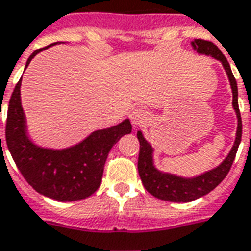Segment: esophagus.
I'll list each match as a JSON object with an SVG mask.
<instances>
[{
  "label": "esophagus",
  "mask_w": 251,
  "mask_h": 251,
  "mask_svg": "<svg viewBox=\"0 0 251 251\" xmlns=\"http://www.w3.org/2000/svg\"><path fill=\"white\" fill-rule=\"evenodd\" d=\"M131 120L133 126H143L148 120V112L143 108H136L132 111Z\"/></svg>",
  "instance_id": "obj_1"
}]
</instances>
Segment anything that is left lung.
I'll use <instances>...</instances> for the list:
<instances>
[{"label":"left lung","mask_w":251,"mask_h":251,"mask_svg":"<svg viewBox=\"0 0 251 251\" xmlns=\"http://www.w3.org/2000/svg\"><path fill=\"white\" fill-rule=\"evenodd\" d=\"M192 47L195 48L199 53L212 56L216 60H220L225 72L230 81V86L233 91V107L236 110L237 119H238V127H237L236 141L233 145L232 151L229 152L228 157L223 161L220 166L213 169L211 172H207L201 176L186 179L180 176L166 174V173L158 172L153 166L152 153L153 149L149 145L147 140L144 139L141 132H137V139L140 141V153L139 161H137V169H139L140 178L143 182L144 187L149 194H152L154 198H158L161 200L166 201H176V203H187L192 200L198 199L200 196L207 195L213 188H216L219 184L224 180L226 174L232 168L233 161L236 157L237 149L241 143V136H242V120H241L240 108H238V89H237V82L234 75L232 73L230 65L228 60L225 59L223 52L209 40H203V39H195L192 42Z\"/></svg>","instance_id":"8db88e82"}]
</instances>
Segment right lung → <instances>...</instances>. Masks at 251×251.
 <instances>
[{"label":"right lung","instance_id":"obj_1","mask_svg":"<svg viewBox=\"0 0 251 251\" xmlns=\"http://www.w3.org/2000/svg\"><path fill=\"white\" fill-rule=\"evenodd\" d=\"M46 48L36 50L28 57L26 67L36 53ZM21 81L22 78L15 85L10 97L5 128L7 148L17 168L27 183L47 198L59 201L86 199L100 186L104 162L114 144L123 135L131 133L129 120L93 132L82 143L68 149L39 148L26 136V120L21 104Z\"/></svg>","mask_w":251,"mask_h":251}]
</instances>
